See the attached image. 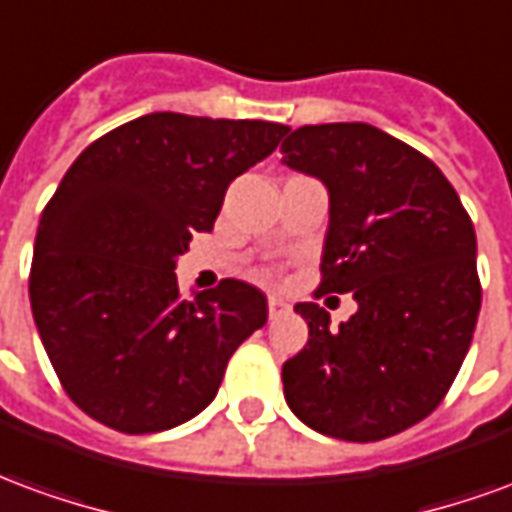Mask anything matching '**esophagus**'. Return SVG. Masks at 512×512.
<instances>
[{
  "label": "esophagus",
  "instance_id": "34e87169",
  "mask_svg": "<svg viewBox=\"0 0 512 512\" xmlns=\"http://www.w3.org/2000/svg\"><path fill=\"white\" fill-rule=\"evenodd\" d=\"M285 312H288V304H285V301L277 299V296L268 299V315H271V318H279V315H285Z\"/></svg>",
  "mask_w": 512,
  "mask_h": 512
}]
</instances>
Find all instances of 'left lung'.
I'll use <instances>...</instances> for the list:
<instances>
[{
  "mask_svg": "<svg viewBox=\"0 0 512 512\" xmlns=\"http://www.w3.org/2000/svg\"><path fill=\"white\" fill-rule=\"evenodd\" d=\"M282 161L329 189L315 299L359 304L340 329L296 304L310 340L282 365L285 400L323 436L389 439L439 406L472 345L483 301L472 219L428 156L367 123L296 128Z\"/></svg>",
  "mask_w": 512,
  "mask_h": 512,
  "instance_id": "1",
  "label": "left lung"
}]
</instances>
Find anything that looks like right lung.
<instances>
[{"label": "right lung", "instance_id": "add662e5", "mask_svg": "<svg viewBox=\"0 0 512 512\" xmlns=\"http://www.w3.org/2000/svg\"><path fill=\"white\" fill-rule=\"evenodd\" d=\"M288 126L153 112L84 147L43 208L29 301L51 367L87 417L158 433L211 403L266 296L222 279L180 296L175 257Z\"/></svg>", "mask_w": 512, "mask_h": 512}]
</instances>
